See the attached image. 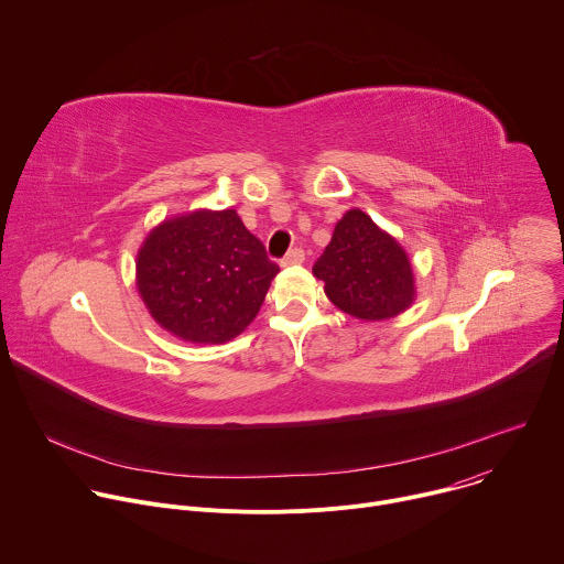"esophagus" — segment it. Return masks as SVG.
Masks as SVG:
<instances>
[{"mask_svg":"<svg viewBox=\"0 0 564 564\" xmlns=\"http://www.w3.org/2000/svg\"><path fill=\"white\" fill-rule=\"evenodd\" d=\"M305 261V252L301 248H294L290 250L283 259H281V268H288V265H296V263H303Z\"/></svg>","mask_w":564,"mask_h":564,"instance_id":"1","label":"esophagus"}]
</instances>
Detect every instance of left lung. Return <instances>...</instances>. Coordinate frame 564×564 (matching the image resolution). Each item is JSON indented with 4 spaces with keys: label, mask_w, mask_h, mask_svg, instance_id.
Returning <instances> with one entry per match:
<instances>
[{
    "label": "left lung",
    "mask_w": 564,
    "mask_h": 564,
    "mask_svg": "<svg viewBox=\"0 0 564 564\" xmlns=\"http://www.w3.org/2000/svg\"><path fill=\"white\" fill-rule=\"evenodd\" d=\"M312 272L339 310L364 321L397 316L415 299L406 250L361 209L344 214Z\"/></svg>",
    "instance_id": "1"
}]
</instances>
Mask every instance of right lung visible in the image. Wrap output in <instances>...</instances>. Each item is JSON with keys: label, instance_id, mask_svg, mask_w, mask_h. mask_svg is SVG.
Returning <instances> with one entry per match:
<instances>
[{"label": "right lung", "instance_id": "obj_1", "mask_svg": "<svg viewBox=\"0 0 564 564\" xmlns=\"http://www.w3.org/2000/svg\"><path fill=\"white\" fill-rule=\"evenodd\" d=\"M135 272L160 326L183 341L225 344L252 324L279 265L234 209H200L153 227Z\"/></svg>", "mask_w": 564, "mask_h": 564}]
</instances>
